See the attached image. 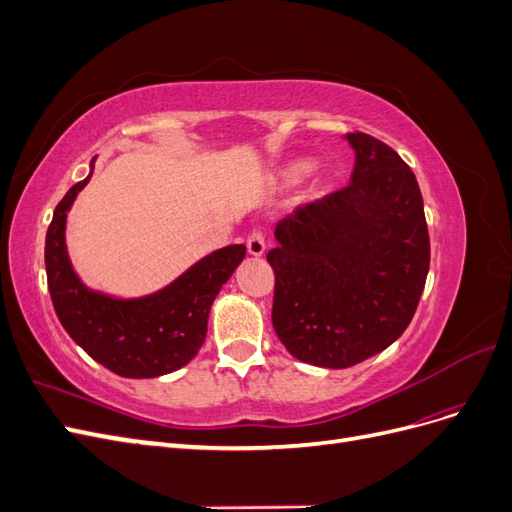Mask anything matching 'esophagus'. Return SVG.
Returning a JSON list of instances; mask_svg holds the SVG:
<instances>
[{
    "mask_svg": "<svg viewBox=\"0 0 512 512\" xmlns=\"http://www.w3.org/2000/svg\"><path fill=\"white\" fill-rule=\"evenodd\" d=\"M265 247H267V241H265V232L262 230H254L250 237H247V254L250 256H262L265 254Z\"/></svg>",
    "mask_w": 512,
    "mask_h": 512,
    "instance_id": "1",
    "label": "esophagus"
}]
</instances>
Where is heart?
<instances>
[{
	"label": "heart",
	"instance_id": "b5f03b06",
	"mask_svg": "<svg viewBox=\"0 0 512 512\" xmlns=\"http://www.w3.org/2000/svg\"><path fill=\"white\" fill-rule=\"evenodd\" d=\"M312 168H314L312 162H297L284 170V179L286 183H299L301 179H305L309 173H312Z\"/></svg>",
	"mask_w": 512,
	"mask_h": 512
}]
</instances>
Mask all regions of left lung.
Returning <instances> with one entry per match:
<instances>
[{
	"label": "left lung",
	"instance_id": "1",
	"mask_svg": "<svg viewBox=\"0 0 512 512\" xmlns=\"http://www.w3.org/2000/svg\"><path fill=\"white\" fill-rule=\"evenodd\" d=\"M346 188L275 228L273 329L303 363L344 369L408 329L429 271L423 196L410 166L378 138L350 132Z\"/></svg>",
	"mask_w": 512,
	"mask_h": 512
}]
</instances>
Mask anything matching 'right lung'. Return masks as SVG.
Segmentation results:
<instances>
[{"mask_svg":"<svg viewBox=\"0 0 512 512\" xmlns=\"http://www.w3.org/2000/svg\"><path fill=\"white\" fill-rule=\"evenodd\" d=\"M91 160V173H94ZM55 207L46 230L44 265L61 327L91 359L123 378H158L188 365L207 337L209 309L245 258V245H228L198 260L173 284L141 299H115L89 290L66 250V218L87 181Z\"/></svg>","mask_w":512,"mask_h":512,"instance_id":"obj_1","label":"right lung"}]
</instances>
